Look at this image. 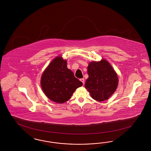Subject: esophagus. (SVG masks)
<instances>
[{"instance_id": "obj_1", "label": "esophagus", "mask_w": 151, "mask_h": 151, "mask_svg": "<svg viewBox=\"0 0 151 151\" xmlns=\"http://www.w3.org/2000/svg\"><path fill=\"white\" fill-rule=\"evenodd\" d=\"M80 81H81V82H82V83H83V84H84V83H85V79H84L83 78H81V79H80Z\"/></svg>"}]
</instances>
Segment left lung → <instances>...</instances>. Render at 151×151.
Returning a JSON list of instances; mask_svg holds the SVG:
<instances>
[{"label":"left lung","instance_id":"obj_1","mask_svg":"<svg viewBox=\"0 0 151 151\" xmlns=\"http://www.w3.org/2000/svg\"><path fill=\"white\" fill-rule=\"evenodd\" d=\"M87 73L88 78L85 87L92 99L103 101L107 100L114 93L119 79L117 73L106 60L90 63L87 67Z\"/></svg>","mask_w":151,"mask_h":151}]
</instances>
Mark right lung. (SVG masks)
Returning <instances> with one entry per match:
<instances>
[{"label": "right lung", "mask_w": 151, "mask_h": 151, "mask_svg": "<svg viewBox=\"0 0 151 151\" xmlns=\"http://www.w3.org/2000/svg\"><path fill=\"white\" fill-rule=\"evenodd\" d=\"M41 85L50 100L63 104L69 100L76 89L82 86V82L68 69L66 61L58 56L51 62L42 73Z\"/></svg>", "instance_id": "right-lung-1"}]
</instances>
